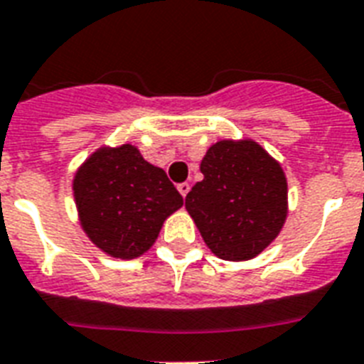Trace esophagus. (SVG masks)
<instances>
[{
  "label": "esophagus",
  "mask_w": 364,
  "mask_h": 364,
  "mask_svg": "<svg viewBox=\"0 0 364 364\" xmlns=\"http://www.w3.org/2000/svg\"><path fill=\"white\" fill-rule=\"evenodd\" d=\"M190 188H191V186L188 184V182H182V184H178V191H180V196H182V197H186V196H188V193H190Z\"/></svg>",
  "instance_id": "1"
}]
</instances>
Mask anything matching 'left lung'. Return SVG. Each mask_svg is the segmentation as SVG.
Masks as SVG:
<instances>
[{
  "instance_id": "left-lung-1",
  "label": "left lung",
  "mask_w": 364,
  "mask_h": 364,
  "mask_svg": "<svg viewBox=\"0 0 364 364\" xmlns=\"http://www.w3.org/2000/svg\"><path fill=\"white\" fill-rule=\"evenodd\" d=\"M205 178L186 196L206 246L222 259L246 261L280 232L287 182L280 164L254 141H220L200 161Z\"/></svg>"
}]
</instances>
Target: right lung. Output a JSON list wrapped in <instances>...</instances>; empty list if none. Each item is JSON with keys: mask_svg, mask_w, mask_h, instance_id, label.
<instances>
[{"mask_svg": "<svg viewBox=\"0 0 364 364\" xmlns=\"http://www.w3.org/2000/svg\"><path fill=\"white\" fill-rule=\"evenodd\" d=\"M73 191L90 240L120 259L144 254L184 203L164 168L144 161L132 144L92 154L75 174Z\"/></svg>", "mask_w": 364, "mask_h": 364, "instance_id": "add662e5", "label": "right lung"}]
</instances>
